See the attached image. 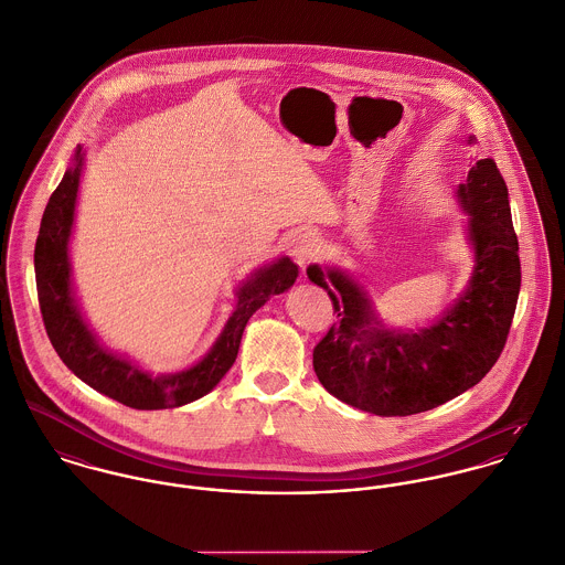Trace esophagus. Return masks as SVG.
Segmentation results:
<instances>
[{"instance_id":"1","label":"esophagus","mask_w":565,"mask_h":565,"mask_svg":"<svg viewBox=\"0 0 565 565\" xmlns=\"http://www.w3.org/2000/svg\"><path fill=\"white\" fill-rule=\"evenodd\" d=\"M289 247H291V256L302 269L318 256V249H320L318 237L313 233H300Z\"/></svg>"}]
</instances>
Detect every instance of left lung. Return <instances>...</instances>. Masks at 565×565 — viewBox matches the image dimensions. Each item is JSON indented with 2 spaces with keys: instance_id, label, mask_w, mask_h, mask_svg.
Wrapping results in <instances>:
<instances>
[{
  "instance_id": "1",
  "label": "left lung",
  "mask_w": 565,
  "mask_h": 565,
  "mask_svg": "<svg viewBox=\"0 0 565 565\" xmlns=\"http://www.w3.org/2000/svg\"><path fill=\"white\" fill-rule=\"evenodd\" d=\"M457 198L470 215L475 271L461 298L428 328L392 330L350 276L318 265L307 269L309 280L328 291L339 320L316 345L313 367L341 403L383 417L422 413L481 383L498 361L522 274L509 191L493 159L470 169Z\"/></svg>"
}]
</instances>
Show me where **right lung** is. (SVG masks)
Segmentation results:
<instances>
[{
  "mask_svg": "<svg viewBox=\"0 0 565 565\" xmlns=\"http://www.w3.org/2000/svg\"><path fill=\"white\" fill-rule=\"evenodd\" d=\"M82 161L84 154L78 146L74 164L65 171L45 206L34 247L36 294L47 337L63 363L81 381L117 403L141 411L193 403L206 396L233 367L245 323L271 296L287 291L296 282L298 265L289 256H282L254 271L239 287L237 309L211 352L184 372L152 376L128 359L102 348L82 320L81 309L74 300L70 237L81 186Z\"/></svg>",
  "mask_w": 565,
  "mask_h": 565,
  "instance_id": "add662e5",
  "label": "right lung"
}]
</instances>
